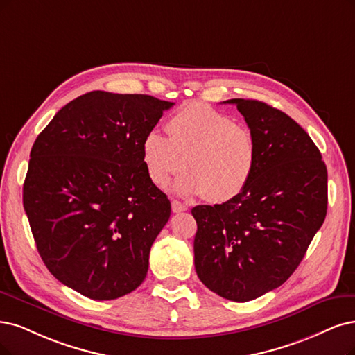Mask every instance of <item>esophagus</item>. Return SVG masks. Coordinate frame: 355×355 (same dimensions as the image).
I'll return each mask as SVG.
<instances>
[{
    "label": "esophagus",
    "mask_w": 355,
    "mask_h": 355,
    "mask_svg": "<svg viewBox=\"0 0 355 355\" xmlns=\"http://www.w3.org/2000/svg\"><path fill=\"white\" fill-rule=\"evenodd\" d=\"M171 206H173V212H174V214H180V212H186V211H187V206L182 205V203L178 202V200H173V203H171Z\"/></svg>",
    "instance_id": "34e87169"
}]
</instances>
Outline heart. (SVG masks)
Here are the masks:
<instances>
[{
  "label": "heart",
  "mask_w": 355,
  "mask_h": 355,
  "mask_svg": "<svg viewBox=\"0 0 355 355\" xmlns=\"http://www.w3.org/2000/svg\"><path fill=\"white\" fill-rule=\"evenodd\" d=\"M168 135L150 130L141 141L148 177L165 187L182 168L174 191L184 198L207 196L232 200L247 189L257 164V144L250 130L203 102H189L166 124Z\"/></svg>",
  "instance_id": "heart-1"
}]
</instances>
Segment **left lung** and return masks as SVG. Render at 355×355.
<instances>
[{"label":"left lung","instance_id":"8db88e82","mask_svg":"<svg viewBox=\"0 0 355 355\" xmlns=\"http://www.w3.org/2000/svg\"><path fill=\"white\" fill-rule=\"evenodd\" d=\"M253 133L257 164L247 189L222 205L191 209L199 279L231 301L281 286L303 260L327 211L320 150L291 116L254 99H230Z\"/></svg>","mask_w":355,"mask_h":355}]
</instances>
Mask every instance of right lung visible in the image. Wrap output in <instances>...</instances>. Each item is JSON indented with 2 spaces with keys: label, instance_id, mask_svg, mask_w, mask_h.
<instances>
[{
  "label": "right lung",
  "instance_id": "right-lung-1",
  "mask_svg": "<svg viewBox=\"0 0 355 355\" xmlns=\"http://www.w3.org/2000/svg\"><path fill=\"white\" fill-rule=\"evenodd\" d=\"M173 102L94 90L62 107L33 143L23 206L45 266L92 300L144 281L171 215L148 177L141 141Z\"/></svg>",
  "mask_w": 355,
  "mask_h": 355
}]
</instances>
